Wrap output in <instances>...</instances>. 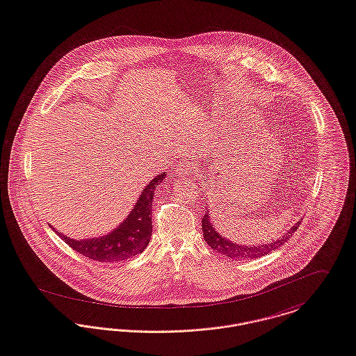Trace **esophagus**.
<instances>
[{"instance_id":"esophagus-1","label":"esophagus","mask_w":356,"mask_h":356,"mask_svg":"<svg viewBox=\"0 0 356 356\" xmlns=\"http://www.w3.org/2000/svg\"><path fill=\"white\" fill-rule=\"evenodd\" d=\"M177 171H178V174H189L191 171H193V162H189V161H186V162L179 163L178 165H177Z\"/></svg>"}]
</instances>
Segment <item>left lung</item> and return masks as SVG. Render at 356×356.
<instances>
[{"label": "left lung", "instance_id": "8db88e82", "mask_svg": "<svg viewBox=\"0 0 356 356\" xmlns=\"http://www.w3.org/2000/svg\"><path fill=\"white\" fill-rule=\"evenodd\" d=\"M300 226V220L296 222V225H293L292 228L287 231V234H284L280 239L268 243V245H261V246H242V245H236L231 241H228L226 238H223V235H220L215 228L212 222L209 220V215L207 212V215L202 216V235L205 242L216 252V253H222L223 256L229 257V259H259L270 252H273L275 249H277L279 246L284 245L292 235L293 232L298 229V227Z\"/></svg>", "mask_w": 356, "mask_h": 356}]
</instances>
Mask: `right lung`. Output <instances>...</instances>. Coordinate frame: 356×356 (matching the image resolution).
<instances>
[{
  "label": "right lung",
  "instance_id": "obj_1",
  "mask_svg": "<svg viewBox=\"0 0 356 356\" xmlns=\"http://www.w3.org/2000/svg\"><path fill=\"white\" fill-rule=\"evenodd\" d=\"M164 177L165 172L159 174L144 188L129 216L110 234L81 241L72 239L56 231L57 235L77 253L99 262H121L143 253L152 234V200Z\"/></svg>",
  "mask_w": 356,
  "mask_h": 356
}]
</instances>
